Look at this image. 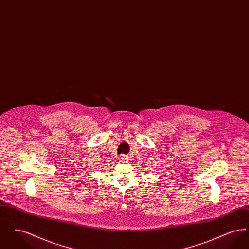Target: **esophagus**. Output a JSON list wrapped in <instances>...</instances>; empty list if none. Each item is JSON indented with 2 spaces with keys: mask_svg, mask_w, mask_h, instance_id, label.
<instances>
[{
  "mask_svg": "<svg viewBox=\"0 0 249 249\" xmlns=\"http://www.w3.org/2000/svg\"><path fill=\"white\" fill-rule=\"evenodd\" d=\"M119 160H120V162H122V163H126L127 160H128V158H127L126 156H121V157L119 158Z\"/></svg>",
  "mask_w": 249,
  "mask_h": 249,
  "instance_id": "obj_1",
  "label": "esophagus"
}]
</instances>
